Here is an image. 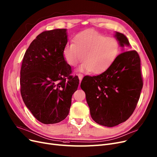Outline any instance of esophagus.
<instances>
[{
  "label": "esophagus",
  "instance_id": "1",
  "mask_svg": "<svg viewBox=\"0 0 157 157\" xmlns=\"http://www.w3.org/2000/svg\"><path fill=\"white\" fill-rule=\"evenodd\" d=\"M77 75H78V77L79 80H80V81L82 80V79L83 77H84V75H83L82 74H81V73H78V74H77Z\"/></svg>",
  "mask_w": 157,
  "mask_h": 157
}]
</instances>
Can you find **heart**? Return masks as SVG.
<instances>
[{"mask_svg":"<svg viewBox=\"0 0 157 157\" xmlns=\"http://www.w3.org/2000/svg\"><path fill=\"white\" fill-rule=\"evenodd\" d=\"M73 40V44L67 43L64 46L63 56L71 66H75L82 59L80 71H91L95 74L104 72L113 63L120 50L115 38L107 37L93 29L81 31Z\"/></svg>","mask_w":157,"mask_h":157,"instance_id":"1","label":"heart"}]
</instances>
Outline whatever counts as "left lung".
Listing matches in <instances>:
<instances>
[{"instance_id": "1", "label": "left lung", "mask_w": 157, "mask_h": 157, "mask_svg": "<svg viewBox=\"0 0 157 157\" xmlns=\"http://www.w3.org/2000/svg\"><path fill=\"white\" fill-rule=\"evenodd\" d=\"M115 37L122 47L129 46L124 34L116 32ZM142 86L140 59L135 50L122 52L107 70L85 76L80 84L93 120L107 127L117 126L133 114Z\"/></svg>"}]
</instances>
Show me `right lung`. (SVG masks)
<instances>
[{"label": "right lung", "instance_id": "add662e5", "mask_svg": "<svg viewBox=\"0 0 157 157\" xmlns=\"http://www.w3.org/2000/svg\"><path fill=\"white\" fill-rule=\"evenodd\" d=\"M67 42L66 29L43 31L30 44L23 58L21 96L36 120L45 124L66 118L79 84L64 58Z\"/></svg>", "mask_w": 157, "mask_h": 157}]
</instances>
